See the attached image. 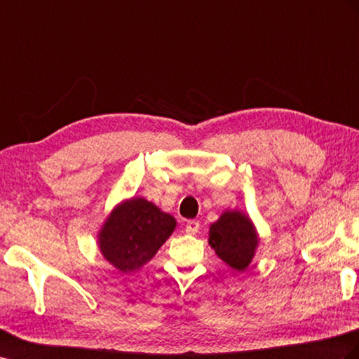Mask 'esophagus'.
I'll return each mask as SVG.
<instances>
[{
    "instance_id": "obj_1",
    "label": "esophagus",
    "mask_w": 359,
    "mask_h": 359,
    "mask_svg": "<svg viewBox=\"0 0 359 359\" xmlns=\"http://www.w3.org/2000/svg\"><path fill=\"white\" fill-rule=\"evenodd\" d=\"M198 231H199V222L198 220H189L186 224L187 234H196Z\"/></svg>"
}]
</instances>
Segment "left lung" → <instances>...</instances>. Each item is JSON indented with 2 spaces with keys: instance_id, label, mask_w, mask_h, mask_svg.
Wrapping results in <instances>:
<instances>
[{
  "instance_id": "obj_1",
  "label": "left lung",
  "mask_w": 359,
  "mask_h": 359,
  "mask_svg": "<svg viewBox=\"0 0 359 359\" xmlns=\"http://www.w3.org/2000/svg\"><path fill=\"white\" fill-rule=\"evenodd\" d=\"M210 245L232 269L245 270L255 254L257 234L249 217L240 211H226L210 228Z\"/></svg>"
}]
</instances>
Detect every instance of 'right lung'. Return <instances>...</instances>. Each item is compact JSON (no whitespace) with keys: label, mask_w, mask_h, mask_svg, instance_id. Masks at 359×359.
<instances>
[{"label":"right lung","mask_w":359,"mask_h":359,"mask_svg":"<svg viewBox=\"0 0 359 359\" xmlns=\"http://www.w3.org/2000/svg\"><path fill=\"white\" fill-rule=\"evenodd\" d=\"M177 222L154 203L133 198L121 203L100 232L102 255L121 272H134L157 254Z\"/></svg>","instance_id":"1"}]
</instances>
